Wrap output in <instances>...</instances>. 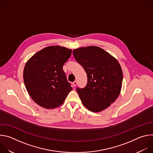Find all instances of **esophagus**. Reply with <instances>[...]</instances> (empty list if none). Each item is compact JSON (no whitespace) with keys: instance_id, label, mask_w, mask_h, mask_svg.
<instances>
[{"instance_id":"esophagus-1","label":"esophagus","mask_w":153,"mask_h":153,"mask_svg":"<svg viewBox=\"0 0 153 153\" xmlns=\"http://www.w3.org/2000/svg\"><path fill=\"white\" fill-rule=\"evenodd\" d=\"M76 85H77V81H74V82H73V86L74 87H75L76 86Z\"/></svg>"}]
</instances>
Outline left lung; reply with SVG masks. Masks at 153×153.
Masks as SVG:
<instances>
[{"instance_id": "1", "label": "left lung", "mask_w": 153, "mask_h": 153, "mask_svg": "<svg viewBox=\"0 0 153 153\" xmlns=\"http://www.w3.org/2000/svg\"><path fill=\"white\" fill-rule=\"evenodd\" d=\"M73 54L87 75L86 86L76 88L83 105L93 112L105 110L116 100L121 90L123 74L119 63L95 46L74 50Z\"/></svg>"}]
</instances>
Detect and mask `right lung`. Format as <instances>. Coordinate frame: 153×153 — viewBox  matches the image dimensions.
Here are the masks:
<instances>
[{"mask_svg":"<svg viewBox=\"0 0 153 153\" xmlns=\"http://www.w3.org/2000/svg\"><path fill=\"white\" fill-rule=\"evenodd\" d=\"M72 51L50 46L36 53L26 63L24 80L32 99L39 106L55 108L61 105L72 90L63 66Z\"/></svg>","mask_w":153,"mask_h":153,"instance_id":"add662e5","label":"right lung"}]
</instances>
